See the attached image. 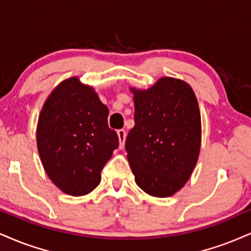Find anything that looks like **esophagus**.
Listing matches in <instances>:
<instances>
[{
	"mask_svg": "<svg viewBox=\"0 0 251 251\" xmlns=\"http://www.w3.org/2000/svg\"><path fill=\"white\" fill-rule=\"evenodd\" d=\"M118 138H119V149L122 150L125 146V140H126V132L125 129H118L117 131Z\"/></svg>",
	"mask_w": 251,
	"mask_h": 251,
	"instance_id": "obj_1",
	"label": "esophagus"
}]
</instances>
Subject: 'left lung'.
<instances>
[{"mask_svg":"<svg viewBox=\"0 0 251 251\" xmlns=\"http://www.w3.org/2000/svg\"><path fill=\"white\" fill-rule=\"evenodd\" d=\"M134 127L125 149L135 182L145 193L168 198L194 171L201 147V114L192 86L161 77L150 89L131 87Z\"/></svg>","mask_w":251,"mask_h":251,"instance_id":"obj_1","label":"left lung"}]
</instances>
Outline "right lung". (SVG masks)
Listing matches in <instances>:
<instances>
[{"mask_svg": "<svg viewBox=\"0 0 251 251\" xmlns=\"http://www.w3.org/2000/svg\"><path fill=\"white\" fill-rule=\"evenodd\" d=\"M108 108L78 77L60 81L38 117L37 150L45 173L65 194L83 196L100 183V172L119 146L107 125Z\"/></svg>", "mask_w": 251, "mask_h": 251, "instance_id": "obj_1", "label": "right lung"}]
</instances>
